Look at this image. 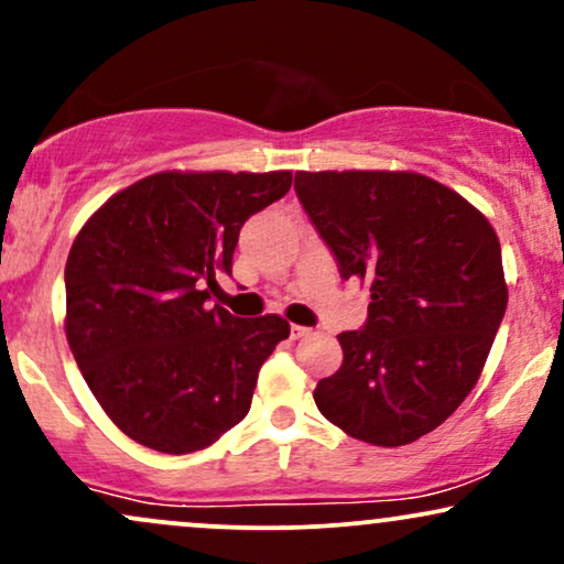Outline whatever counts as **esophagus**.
Returning <instances> with one entry per match:
<instances>
[{
    "instance_id": "obj_1",
    "label": "esophagus",
    "mask_w": 564,
    "mask_h": 564,
    "mask_svg": "<svg viewBox=\"0 0 564 564\" xmlns=\"http://www.w3.org/2000/svg\"><path fill=\"white\" fill-rule=\"evenodd\" d=\"M313 334V328H307V326H291V339H304V336H310Z\"/></svg>"
}]
</instances>
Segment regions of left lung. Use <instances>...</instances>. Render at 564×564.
<instances>
[{
	"label": "left lung",
	"mask_w": 564,
	"mask_h": 564,
	"mask_svg": "<svg viewBox=\"0 0 564 564\" xmlns=\"http://www.w3.org/2000/svg\"><path fill=\"white\" fill-rule=\"evenodd\" d=\"M294 191L339 275L371 289L315 405L355 440L413 443L464 403L507 313L496 230L413 172H296Z\"/></svg>",
	"instance_id": "8db88e82"
}]
</instances>
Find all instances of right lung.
Listing matches in <instances>:
<instances>
[{
    "label": "right lung",
    "instance_id": "1",
    "mask_svg": "<svg viewBox=\"0 0 564 564\" xmlns=\"http://www.w3.org/2000/svg\"><path fill=\"white\" fill-rule=\"evenodd\" d=\"M291 172H161L89 217L66 262V336L89 390L124 435L183 456L249 413L264 360L289 336L278 315L209 307L232 273L243 223Z\"/></svg>",
    "mask_w": 564,
    "mask_h": 564
}]
</instances>
